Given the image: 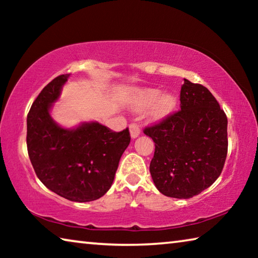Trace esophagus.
Instances as JSON below:
<instances>
[{
    "instance_id": "34e87169",
    "label": "esophagus",
    "mask_w": 258,
    "mask_h": 258,
    "mask_svg": "<svg viewBox=\"0 0 258 258\" xmlns=\"http://www.w3.org/2000/svg\"><path fill=\"white\" fill-rule=\"evenodd\" d=\"M130 133H131V137L132 139L138 138L140 135V127L138 124H131L130 125Z\"/></svg>"
}]
</instances>
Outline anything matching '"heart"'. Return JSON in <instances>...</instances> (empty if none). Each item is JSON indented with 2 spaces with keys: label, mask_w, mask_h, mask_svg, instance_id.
<instances>
[{
  "label": "heart",
  "mask_w": 258,
  "mask_h": 258,
  "mask_svg": "<svg viewBox=\"0 0 258 258\" xmlns=\"http://www.w3.org/2000/svg\"><path fill=\"white\" fill-rule=\"evenodd\" d=\"M177 104V98L174 93H164L159 89H142L135 93L133 108L141 111L152 106L150 117L152 120H161L174 111Z\"/></svg>",
  "instance_id": "b5f03b06"
}]
</instances>
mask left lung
Instances as JSON below:
<instances>
[{
  "label": "left lung",
  "mask_w": 258,
  "mask_h": 258,
  "mask_svg": "<svg viewBox=\"0 0 258 258\" xmlns=\"http://www.w3.org/2000/svg\"><path fill=\"white\" fill-rule=\"evenodd\" d=\"M181 109L143 132L155 142L150 174L167 197L187 199L221 175L228 155V118L207 87L184 80Z\"/></svg>",
  "instance_id": "left-lung-1"
}]
</instances>
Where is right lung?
Listing matches in <instances>:
<instances>
[{
    "instance_id": "add662e5",
    "label": "right lung",
    "mask_w": 258,
    "mask_h": 258,
    "mask_svg": "<svg viewBox=\"0 0 258 258\" xmlns=\"http://www.w3.org/2000/svg\"><path fill=\"white\" fill-rule=\"evenodd\" d=\"M69 75L52 80L27 115V150L34 171L47 189L72 202L97 200L110 189L119 159L128 147V128L113 132L97 121L63 128L50 109Z\"/></svg>"
}]
</instances>
